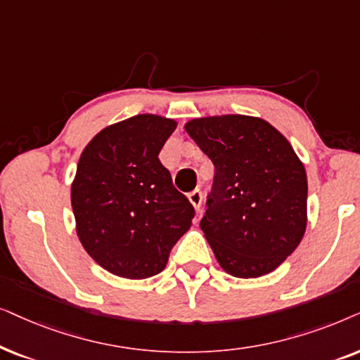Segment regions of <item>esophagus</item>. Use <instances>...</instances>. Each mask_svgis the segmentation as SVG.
<instances>
[{"instance_id": "34e87169", "label": "esophagus", "mask_w": 360, "mask_h": 360, "mask_svg": "<svg viewBox=\"0 0 360 360\" xmlns=\"http://www.w3.org/2000/svg\"><path fill=\"white\" fill-rule=\"evenodd\" d=\"M188 198H189V202L193 204V207L195 210H199L200 204H202V193H200L199 189H195V191H193V193H189Z\"/></svg>"}]
</instances>
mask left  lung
<instances>
[{
	"label": "left lung",
	"instance_id": "8db88e82",
	"mask_svg": "<svg viewBox=\"0 0 360 360\" xmlns=\"http://www.w3.org/2000/svg\"><path fill=\"white\" fill-rule=\"evenodd\" d=\"M184 130L215 167L200 229L219 265L236 278L276 270L308 224V177L291 143L250 115L193 118Z\"/></svg>",
	"mask_w": 360,
	"mask_h": 360
}]
</instances>
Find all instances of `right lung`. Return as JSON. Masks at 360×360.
I'll list each match as a JSON object with an SVG mask.
<instances>
[{
  "label": "right lung",
  "mask_w": 360,
  "mask_h": 360,
  "mask_svg": "<svg viewBox=\"0 0 360 360\" xmlns=\"http://www.w3.org/2000/svg\"><path fill=\"white\" fill-rule=\"evenodd\" d=\"M176 127L161 115H135L105 127L80 155L70 188L77 237L112 275H158L193 225L194 207L158 158Z\"/></svg>",
  "instance_id": "right-lung-1"
}]
</instances>
